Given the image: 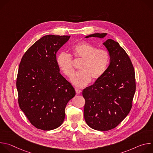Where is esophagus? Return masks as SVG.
I'll list each match as a JSON object with an SVG mask.
<instances>
[{
	"label": "esophagus",
	"instance_id": "esophagus-1",
	"mask_svg": "<svg viewBox=\"0 0 153 153\" xmlns=\"http://www.w3.org/2000/svg\"><path fill=\"white\" fill-rule=\"evenodd\" d=\"M75 90H76V93L77 94H80L82 93V91L78 88H76Z\"/></svg>",
	"mask_w": 153,
	"mask_h": 153
}]
</instances>
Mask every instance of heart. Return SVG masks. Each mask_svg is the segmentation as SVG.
<instances>
[{"instance_id": "obj_1", "label": "heart", "mask_w": 153, "mask_h": 153, "mask_svg": "<svg viewBox=\"0 0 153 153\" xmlns=\"http://www.w3.org/2000/svg\"><path fill=\"white\" fill-rule=\"evenodd\" d=\"M71 51L76 58L83 60L79 67L80 71L71 79L75 86L82 88L88 85L91 79L97 80L106 72L110 60L107 50L97 49L90 43L82 42L73 46ZM56 61L59 68L65 76L68 78L73 76L74 69L70 54L60 52L57 55Z\"/></svg>"}]
</instances>
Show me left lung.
<instances>
[{
	"label": "left lung",
	"instance_id": "1",
	"mask_svg": "<svg viewBox=\"0 0 153 153\" xmlns=\"http://www.w3.org/2000/svg\"><path fill=\"white\" fill-rule=\"evenodd\" d=\"M106 34L94 33L85 38H103ZM103 44L110 54V65L99 79L83 90L82 95L86 123L94 129L105 131L116 127L129 113L136 79L132 62L119 43L109 39Z\"/></svg>",
	"mask_w": 153,
	"mask_h": 153
}]
</instances>
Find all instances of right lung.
<instances>
[{
    "mask_svg": "<svg viewBox=\"0 0 153 153\" xmlns=\"http://www.w3.org/2000/svg\"><path fill=\"white\" fill-rule=\"evenodd\" d=\"M70 37L51 34L41 37L19 64L16 82L19 107L38 129L50 131L60 126L67 103L76 95L56 61L57 52Z\"/></svg>",
    "mask_w": 153,
    "mask_h": 153,
    "instance_id": "obj_1",
    "label": "right lung"
}]
</instances>
